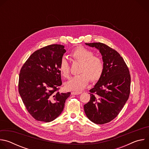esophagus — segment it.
Here are the masks:
<instances>
[{"instance_id":"esophagus-1","label":"esophagus","mask_w":149,"mask_h":149,"mask_svg":"<svg viewBox=\"0 0 149 149\" xmlns=\"http://www.w3.org/2000/svg\"><path fill=\"white\" fill-rule=\"evenodd\" d=\"M81 94V92H71L72 95H79Z\"/></svg>"}]
</instances>
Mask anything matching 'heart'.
<instances>
[{"label": "heart", "mask_w": 149, "mask_h": 149, "mask_svg": "<svg viewBox=\"0 0 149 149\" xmlns=\"http://www.w3.org/2000/svg\"><path fill=\"white\" fill-rule=\"evenodd\" d=\"M71 56L77 61L82 62L79 75L74 76L65 84V88L74 91H80L86 88L90 79L92 82L98 81L104 71L102 59L95 55L92 51L79 46L71 52ZM59 70L65 78L70 75V66L65 56H63L59 63Z\"/></svg>", "instance_id": "heart-1"}]
</instances>
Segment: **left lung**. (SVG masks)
<instances>
[{
    "label": "left lung",
    "instance_id": "left-lung-1",
    "mask_svg": "<svg viewBox=\"0 0 149 149\" xmlns=\"http://www.w3.org/2000/svg\"><path fill=\"white\" fill-rule=\"evenodd\" d=\"M86 45L99 50L104 71L94 88L90 90V100L84 105V111L90 121L103 124L115 118L128 100L130 72L123 58L114 49L100 42Z\"/></svg>",
    "mask_w": 149,
    "mask_h": 149
}]
</instances>
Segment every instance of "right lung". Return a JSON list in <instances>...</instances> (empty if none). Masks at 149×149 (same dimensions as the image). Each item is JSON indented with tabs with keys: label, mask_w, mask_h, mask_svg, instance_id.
<instances>
[{
	"label": "right lung",
	"mask_w": 149,
	"mask_h": 149,
	"mask_svg": "<svg viewBox=\"0 0 149 149\" xmlns=\"http://www.w3.org/2000/svg\"><path fill=\"white\" fill-rule=\"evenodd\" d=\"M64 46L50 45L34 52L20 70L18 90L29 114L36 120L51 122L62 112L71 93L58 91L62 85L59 63Z\"/></svg>",
	"instance_id": "right-lung-1"
}]
</instances>
